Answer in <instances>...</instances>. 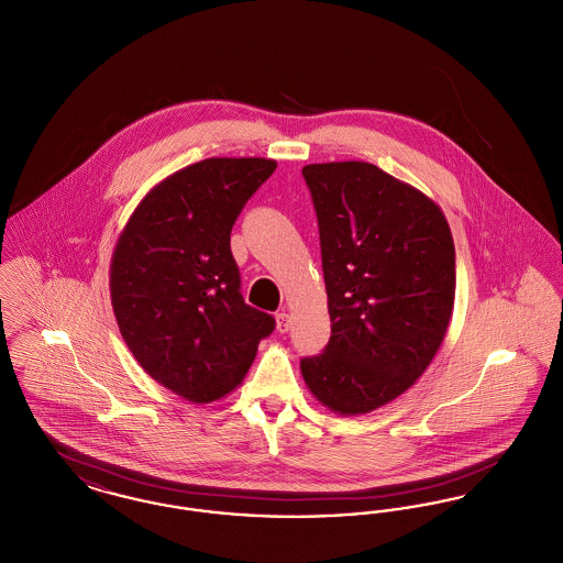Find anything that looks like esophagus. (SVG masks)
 Here are the masks:
<instances>
[{
	"label": "esophagus",
	"instance_id": "obj_1",
	"mask_svg": "<svg viewBox=\"0 0 563 563\" xmlns=\"http://www.w3.org/2000/svg\"><path fill=\"white\" fill-rule=\"evenodd\" d=\"M276 329H278L280 333H287V331L291 329V319H289V314H287L285 310L276 314Z\"/></svg>",
	"mask_w": 563,
	"mask_h": 563
}]
</instances>
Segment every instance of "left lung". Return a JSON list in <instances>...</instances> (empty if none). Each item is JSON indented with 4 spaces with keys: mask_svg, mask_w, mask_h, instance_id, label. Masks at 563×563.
<instances>
[{
    "mask_svg": "<svg viewBox=\"0 0 563 563\" xmlns=\"http://www.w3.org/2000/svg\"><path fill=\"white\" fill-rule=\"evenodd\" d=\"M331 338L301 358L310 393L342 416L397 399L441 346L455 249L441 209L369 162L308 164Z\"/></svg>",
    "mask_w": 563,
    "mask_h": 563,
    "instance_id": "obj_1",
    "label": "left lung"
}]
</instances>
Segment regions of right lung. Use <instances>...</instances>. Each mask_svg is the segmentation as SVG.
<instances>
[{"mask_svg":"<svg viewBox=\"0 0 563 563\" xmlns=\"http://www.w3.org/2000/svg\"><path fill=\"white\" fill-rule=\"evenodd\" d=\"M276 170L266 158H207L139 202L109 268L111 306L136 363L191 402L232 393L274 317L241 295L230 234Z\"/></svg>","mask_w":563,"mask_h":563,"instance_id":"1","label":"right lung"}]
</instances>
